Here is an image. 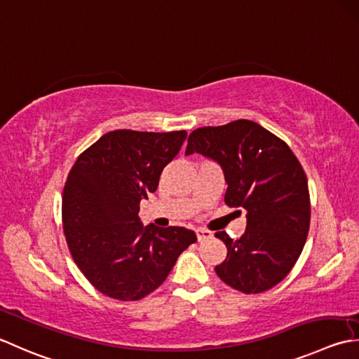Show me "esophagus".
<instances>
[{"mask_svg": "<svg viewBox=\"0 0 359 359\" xmlns=\"http://www.w3.org/2000/svg\"><path fill=\"white\" fill-rule=\"evenodd\" d=\"M196 236H198V241L202 243V241L208 240V238H212L213 233L207 229H196Z\"/></svg>", "mask_w": 359, "mask_h": 359, "instance_id": "1", "label": "esophagus"}]
</instances>
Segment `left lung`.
Listing matches in <instances>:
<instances>
[{
	"instance_id": "8db88e82",
	"label": "left lung",
	"mask_w": 359,
	"mask_h": 359,
	"mask_svg": "<svg viewBox=\"0 0 359 359\" xmlns=\"http://www.w3.org/2000/svg\"><path fill=\"white\" fill-rule=\"evenodd\" d=\"M193 152L221 165L227 205L248 210L240 240L215 233L227 248L215 268L217 277L244 294L271 290L297 263L310 230V191L300 161L282 138L249 119L193 130L185 154Z\"/></svg>"
}]
</instances>
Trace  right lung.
Segmentation results:
<instances>
[{"instance_id":"1","label":"right lung","mask_w":359,"mask_h":359,"mask_svg":"<svg viewBox=\"0 0 359 359\" xmlns=\"http://www.w3.org/2000/svg\"><path fill=\"white\" fill-rule=\"evenodd\" d=\"M187 130L107 132L83 151L63 187L62 222L77 268L97 291L133 302L165 282L179 255L196 243L185 227L140 222V202L158 187Z\"/></svg>"}]
</instances>
